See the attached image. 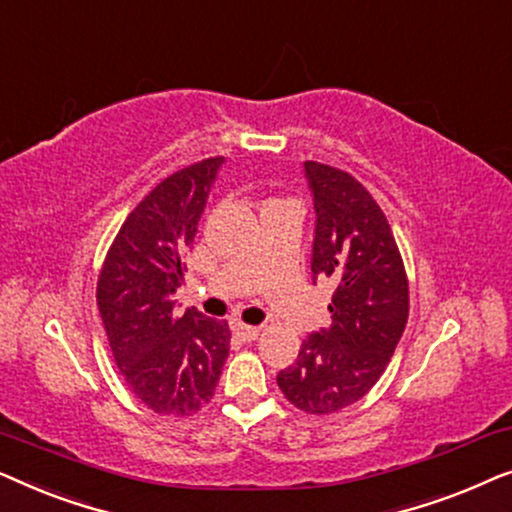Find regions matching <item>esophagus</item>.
I'll return each mask as SVG.
<instances>
[{
  "label": "esophagus",
  "instance_id": "esophagus-1",
  "mask_svg": "<svg viewBox=\"0 0 512 512\" xmlns=\"http://www.w3.org/2000/svg\"><path fill=\"white\" fill-rule=\"evenodd\" d=\"M233 331H235V335H237V338H240V340L251 342V340L258 338V333H261V328H258V326H249V324H235Z\"/></svg>",
  "mask_w": 512,
  "mask_h": 512
}]
</instances>
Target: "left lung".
Masks as SVG:
<instances>
[{"label":"left lung","instance_id":"obj_1","mask_svg":"<svg viewBox=\"0 0 512 512\" xmlns=\"http://www.w3.org/2000/svg\"><path fill=\"white\" fill-rule=\"evenodd\" d=\"M317 235L312 272L331 277L333 324L312 333L296 363L279 370L286 401L333 415L375 387L408 324L410 286L387 216L368 188L338 167L307 160Z\"/></svg>","mask_w":512,"mask_h":512}]
</instances>
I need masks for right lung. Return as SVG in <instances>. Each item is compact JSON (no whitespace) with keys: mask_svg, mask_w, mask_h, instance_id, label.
<instances>
[{"mask_svg":"<svg viewBox=\"0 0 512 512\" xmlns=\"http://www.w3.org/2000/svg\"><path fill=\"white\" fill-rule=\"evenodd\" d=\"M223 156L177 170L123 221L97 277V307L125 384L158 415L212 401L230 349L226 321L177 312L186 256Z\"/></svg>","mask_w":512,"mask_h":512,"instance_id":"add662e5","label":"right lung"}]
</instances>
